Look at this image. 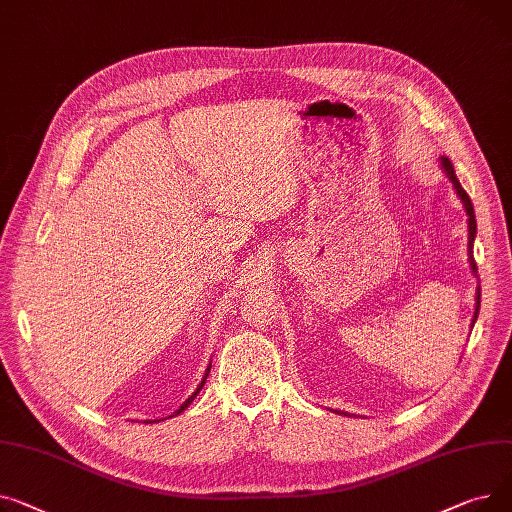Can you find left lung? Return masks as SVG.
Listing matches in <instances>:
<instances>
[{
  "mask_svg": "<svg viewBox=\"0 0 512 512\" xmlns=\"http://www.w3.org/2000/svg\"><path fill=\"white\" fill-rule=\"evenodd\" d=\"M442 167H444V173L448 175V179L450 182H453V186H455V190H457V194L461 196V200H463V204H465V210H467V217H469V262H471V268H473V273H477V264H475V258H473V239H475V231H477V223H475V213H473V204H471V198H469V194L461 188V184H459V179H457V175H455V169H453V165H450V161L444 157L442 159ZM479 289H477V304H475V316H473V320H477V312H479Z\"/></svg>",
  "mask_w": 512,
  "mask_h": 512,
  "instance_id": "1",
  "label": "left lung"
}]
</instances>
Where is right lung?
<instances>
[{"mask_svg":"<svg viewBox=\"0 0 512 512\" xmlns=\"http://www.w3.org/2000/svg\"><path fill=\"white\" fill-rule=\"evenodd\" d=\"M208 372H210V366H208V370H206V374H204V378H202V382H200V386H198V388H196V393H194V395H192V397H188V401H186V403H184V405H182V407H179V409H177V411H175V413H177V415H179V413H182V411H184V409H186V407H188V405H190V403H192V401H194V397H196V395H198V393H200V388H202V386H204V382H206V376H208Z\"/></svg>","mask_w":512,"mask_h":512,"instance_id":"right-lung-1","label":"right lung"}]
</instances>
